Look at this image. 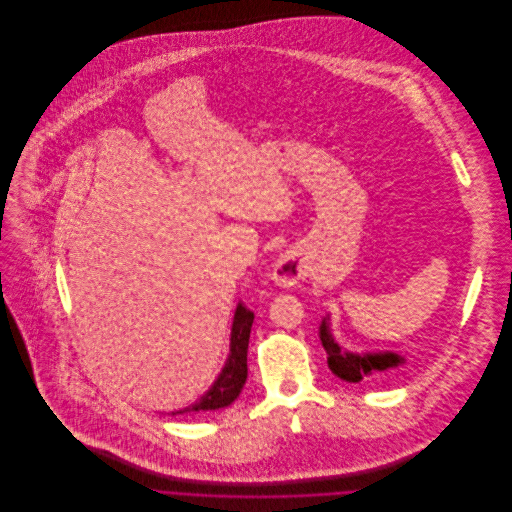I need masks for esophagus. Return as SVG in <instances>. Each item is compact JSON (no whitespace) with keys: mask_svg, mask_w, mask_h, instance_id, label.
I'll use <instances>...</instances> for the list:
<instances>
[{"mask_svg":"<svg viewBox=\"0 0 512 512\" xmlns=\"http://www.w3.org/2000/svg\"><path fill=\"white\" fill-rule=\"evenodd\" d=\"M301 276H303V265L292 255H282L274 265V280L280 286H293Z\"/></svg>","mask_w":512,"mask_h":512,"instance_id":"1","label":"esophagus"}]
</instances>
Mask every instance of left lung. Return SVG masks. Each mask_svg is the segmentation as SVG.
I'll return each mask as SVG.
<instances>
[{
  "mask_svg": "<svg viewBox=\"0 0 512 512\" xmlns=\"http://www.w3.org/2000/svg\"><path fill=\"white\" fill-rule=\"evenodd\" d=\"M320 340L328 355L330 370L345 382H361L372 372H386L390 368L401 365L403 359L395 353H376V355H355L341 351L340 345L332 340L328 330V318L320 324Z\"/></svg>",
  "mask_w": 512,
  "mask_h": 512,
  "instance_id": "1",
  "label": "left lung"
}]
</instances>
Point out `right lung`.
I'll use <instances>...</instances> for the list:
<instances>
[{
	"instance_id": "obj_1",
	"label": "right lung",
	"mask_w": 512,
	"mask_h": 512,
	"mask_svg": "<svg viewBox=\"0 0 512 512\" xmlns=\"http://www.w3.org/2000/svg\"><path fill=\"white\" fill-rule=\"evenodd\" d=\"M253 324V313L245 309L240 303L234 315L232 324V338H230V357L226 366L222 368L217 382L194 405L176 411L172 414H194L217 411L228 407L234 399H238L240 391L247 380V345H249V332Z\"/></svg>"
}]
</instances>
